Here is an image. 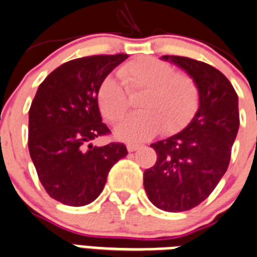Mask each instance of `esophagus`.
Masks as SVG:
<instances>
[{"label":"esophagus","instance_id":"esophagus-1","mask_svg":"<svg viewBox=\"0 0 257 257\" xmlns=\"http://www.w3.org/2000/svg\"><path fill=\"white\" fill-rule=\"evenodd\" d=\"M139 148H140V145H135V144H129V145L126 146V149H128L129 153L136 152V150H137V149H139Z\"/></svg>","mask_w":257,"mask_h":257}]
</instances>
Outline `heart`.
Segmentation results:
<instances>
[{
	"label": "heart",
	"instance_id": "1",
	"mask_svg": "<svg viewBox=\"0 0 257 257\" xmlns=\"http://www.w3.org/2000/svg\"><path fill=\"white\" fill-rule=\"evenodd\" d=\"M118 77L121 81L107 75L96 91L99 109L109 121L121 118L128 109L126 88L129 91L144 90L139 102L141 112L125 117L115 128V136L122 141H146L161 129L165 135H174L184 128L197 111L195 82L188 75L176 74L169 62L140 57L118 69Z\"/></svg>",
	"mask_w": 257,
	"mask_h": 257
}]
</instances>
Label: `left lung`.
<instances>
[{
	"label": "left lung",
	"instance_id": "left-lung-1",
	"mask_svg": "<svg viewBox=\"0 0 257 257\" xmlns=\"http://www.w3.org/2000/svg\"><path fill=\"white\" fill-rule=\"evenodd\" d=\"M161 60L183 69L198 90V108L182 132L150 145L157 162L144 172L153 205L185 212L201 204L228 167L239 129L238 95L218 69L182 56Z\"/></svg>",
	"mask_w": 257,
	"mask_h": 257
}]
</instances>
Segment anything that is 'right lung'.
I'll return each instance as SVG.
<instances>
[{
	"mask_svg": "<svg viewBox=\"0 0 257 257\" xmlns=\"http://www.w3.org/2000/svg\"><path fill=\"white\" fill-rule=\"evenodd\" d=\"M128 55L81 57L62 64L40 83L29 112V150L52 198L83 206L102 193L109 170L128 154L122 144L94 146L109 133L96 91Z\"/></svg>",
	"mask_w": 257,
	"mask_h": 257,
	"instance_id": "right-lung-1",
	"label": "right lung"
}]
</instances>
